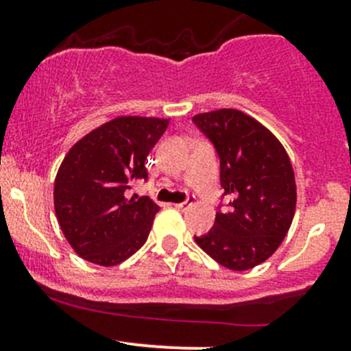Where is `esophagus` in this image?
Instances as JSON below:
<instances>
[{"mask_svg": "<svg viewBox=\"0 0 351 351\" xmlns=\"http://www.w3.org/2000/svg\"><path fill=\"white\" fill-rule=\"evenodd\" d=\"M190 205H192V202H190V200H185V202H180V204H176L175 207L178 208V210H186V208H189Z\"/></svg>", "mask_w": 351, "mask_h": 351, "instance_id": "34e87169", "label": "esophagus"}]
</instances>
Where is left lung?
<instances>
[{
	"label": "left lung",
	"mask_w": 351,
	"mask_h": 351,
	"mask_svg": "<svg viewBox=\"0 0 351 351\" xmlns=\"http://www.w3.org/2000/svg\"><path fill=\"white\" fill-rule=\"evenodd\" d=\"M193 123L214 144L221 161L228 210L195 238L205 253L229 270L263 263L280 246L295 212V178L280 141L258 120L234 108L198 113Z\"/></svg>",
	"instance_id": "1"
}]
</instances>
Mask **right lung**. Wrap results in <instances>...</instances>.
I'll return each instance as SVG.
<instances>
[{"instance_id": "add662e5", "label": "right lung", "mask_w": 351, "mask_h": 351, "mask_svg": "<svg viewBox=\"0 0 351 351\" xmlns=\"http://www.w3.org/2000/svg\"><path fill=\"white\" fill-rule=\"evenodd\" d=\"M168 119L117 117L77 141L59 166L56 217L83 260L113 267L132 256L149 236L158 205L127 197L134 180H147L144 161Z\"/></svg>"}]
</instances>
